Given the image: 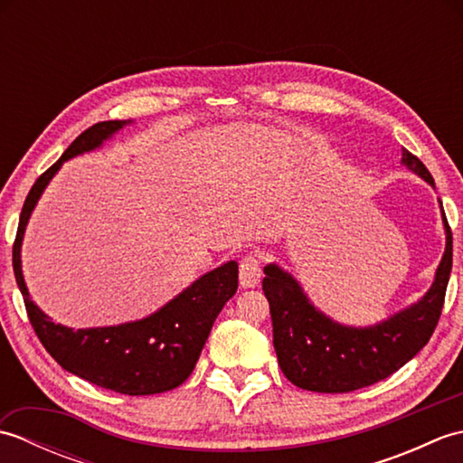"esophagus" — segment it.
Returning a JSON list of instances; mask_svg holds the SVG:
<instances>
[{"label":"esophagus","mask_w":463,"mask_h":463,"mask_svg":"<svg viewBox=\"0 0 463 463\" xmlns=\"http://www.w3.org/2000/svg\"><path fill=\"white\" fill-rule=\"evenodd\" d=\"M262 277V264L260 257L257 252H249L247 257H242L241 269H239V279L242 288H254L260 282Z\"/></svg>","instance_id":"1"}]
</instances>
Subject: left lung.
<instances>
[{"label":"left lung","instance_id":"8db88e82","mask_svg":"<svg viewBox=\"0 0 463 463\" xmlns=\"http://www.w3.org/2000/svg\"><path fill=\"white\" fill-rule=\"evenodd\" d=\"M402 165L436 186L424 163L406 149H402ZM441 219L446 250L430 290L373 326H346L332 320L314 307L290 272L274 262L264 267L262 290L270 304L274 350L294 386L320 394L366 388L392 376L426 346L444 308L451 272V231L444 209Z\"/></svg>","mask_w":463,"mask_h":463}]
</instances>
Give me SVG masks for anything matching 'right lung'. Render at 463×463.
Wrapping results in <instances>:
<instances>
[{
  "mask_svg": "<svg viewBox=\"0 0 463 463\" xmlns=\"http://www.w3.org/2000/svg\"><path fill=\"white\" fill-rule=\"evenodd\" d=\"M131 121H103L83 131L55 165L39 176L24 203L14 242V272L24 294L29 322L63 370L105 390L149 396L173 390L191 376L213 324L239 288L234 260L203 274L146 318L117 326L73 330L55 324L29 297L22 272V242L39 196L67 159L90 153Z\"/></svg>",
  "mask_w": 463,
  "mask_h": 463,
  "instance_id": "add662e5",
  "label": "right lung"
}]
</instances>
